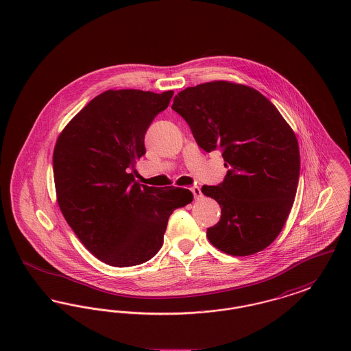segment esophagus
Returning <instances> with one entry per match:
<instances>
[{"label":"esophagus","instance_id":"esophagus-1","mask_svg":"<svg viewBox=\"0 0 351 351\" xmlns=\"http://www.w3.org/2000/svg\"><path fill=\"white\" fill-rule=\"evenodd\" d=\"M191 191H192V193H193V196H195V200H199V199H201L202 193H201V189L197 186V185H193V186L191 188Z\"/></svg>","mask_w":351,"mask_h":351}]
</instances>
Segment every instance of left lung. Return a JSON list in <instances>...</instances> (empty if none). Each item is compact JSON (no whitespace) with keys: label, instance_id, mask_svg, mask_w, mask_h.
<instances>
[{"label":"left lung","instance_id":"1","mask_svg":"<svg viewBox=\"0 0 351 351\" xmlns=\"http://www.w3.org/2000/svg\"><path fill=\"white\" fill-rule=\"evenodd\" d=\"M206 152L219 150L229 168L222 183L202 185L221 218L210 243L229 255L266 249L293 205L300 175L296 135L274 104L250 86L212 82L178 93L171 106Z\"/></svg>","mask_w":351,"mask_h":351}]
</instances>
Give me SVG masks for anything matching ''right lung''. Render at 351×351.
<instances>
[{
  "label": "right lung",
  "instance_id": "1",
  "mask_svg": "<svg viewBox=\"0 0 351 351\" xmlns=\"http://www.w3.org/2000/svg\"><path fill=\"white\" fill-rule=\"evenodd\" d=\"M172 95L106 90L56 141L52 163L60 210L84 246L106 265L150 261L163 245L171 213L193 200L189 189L134 183L146 132Z\"/></svg>",
  "mask_w": 351,
  "mask_h": 351
}]
</instances>
